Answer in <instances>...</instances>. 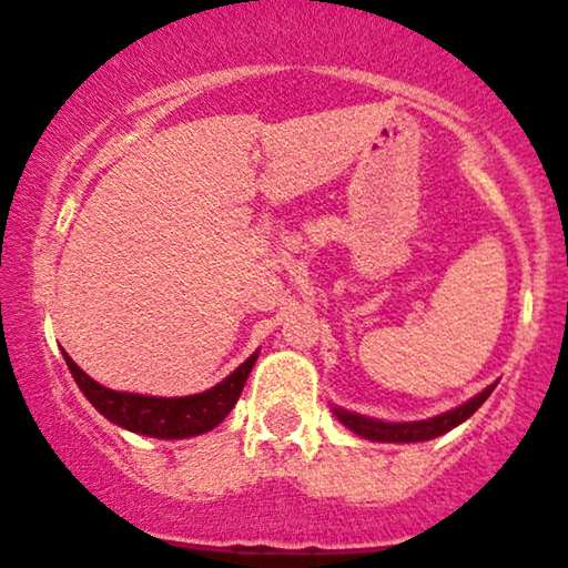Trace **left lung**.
<instances>
[{
    "label": "left lung",
    "instance_id": "obj_1",
    "mask_svg": "<svg viewBox=\"0 0 568 568\" xmlns=\"http://www.w3.org/2000/svg\"><path fill=\"white\" fill-rule=\"evenodd\" d=\"M497 381L495 384H489L484 392H479L476 396H470L468 402H463V405H457L453 409H447V413L442 415H434V418H426V420H378V418H371V415H359V413H352V409H344V407H331L333 415L344 423L346 428H349L352 434L362 436V439H371V442H384V444H413V442H428V439H436V436L453 432L455 426H460V423H466L470 415L479 409L484 402H487V396L495 392Z\"/></svg>",
    "mask_w": 568,
    "mask_h": 568
}]
</instances>
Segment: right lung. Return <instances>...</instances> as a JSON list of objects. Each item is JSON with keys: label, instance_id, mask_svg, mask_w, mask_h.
I'll return each instance as SVG.
<instances>
[{"label": "right lung", "instance_id": "1", "mask_svg": "<svg viewBox=\"0 0 568 568\" xmlns=\"http://www.w3.org/2000/svg\"><path fill=\"white\" fill-rule=\"evenodd\" d=\"M68 371L77 381L81 394L92 402V407L115 426L140 436H153V439H190L216 428L219 423L230 415L241 396L245 381L254 371L258 352L251 354L241 367H235L227 378L219 381L216 386L201 394L187 396H148L132 392H113L98 384L94 378L81 371V367L63 352Z\"/></svg>", "mask_w": 568, "mask_h": 568}]
</instances>
